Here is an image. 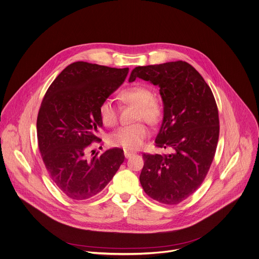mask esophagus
<instances>
[{
  "instance_id": "1",
  "label": "esophagus",
  "mask_w": 259,
  "mask_h": 259,
  "mask_svg": "<svg viewBox=\"0 0 259 259\" xmlns=\"http://www.w3.org/2000/svg\"><path fill=\"white\" fill-rule=\"evenodd\" d=\"M135 153L133 151H128V150H124V156L125 158H130L132 155H134Z\"/></svg>"
}]
</instances>
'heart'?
<instances>
[{"label":"heart","mask_w":259,"mask_h":259,"mask_svg":"<svg viewBox=\"0 0 259 259\" xmlns=\"http://www.w3.org/2000/svg\"><path fill=\"white\" fill-rule=\"evenodd\" d=\"M123 102L137 106L136 121L145 120L151 125L157 124L162 118V106L160 103L153 99V93L146 87L135 85L123 90L120 94ZM98 114L100 120L106 126H113L117 122V109L111 99H104L99 105ZM149 128L143 122H137L132 125L121 126L108 137V142L114 147H120L125 150L140 149L145 140L149 137Z\"/></svg>","instance_id":"obj_1"}]
</instances>
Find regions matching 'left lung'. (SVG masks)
<instances>
[{
	"label": "left lung",
	"mask_w": 259,
	"mask_h": 259,
	"mask_svg": "<svg viewBox=\"0 0 259 259\" xmlns=\"http://www.w3.org/2000/svg\"><path fill=\"white\" fill-rule=\"evenodd\" d=\"M138 77L160 89L163 119L155 143L172 150L167 155L144 154L140 182L152 199L179 204L201 186L210 168L220 136L217 103L209 85L185 61L138 66L128 81Z\"/></svg>",
	"instance_id": "left-lung-1"
}]
</instances>
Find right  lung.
Here are the masks:
<instances>
[{
  "mask_svg": "<svg viewBox=\"0 0 259 259\" xmlns=\"http://www.w3.org/2000/svg\"><path fill=\"white\" fill-rule=\"evenodd\" d=\"M128 68L88 62L68 65L49 87L37 115L38 148L47 171L62 193L73 200L99 194L124 160L113 148L89 158L88 147L102 127L100 103L124 81Z\"/></svg>",
  "mask_w": 259,
  "mask_h": 259,
  "instance_id": "right-lung-1",
  "label": "right lung"
}]
</instances>
